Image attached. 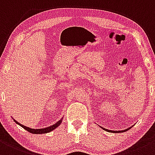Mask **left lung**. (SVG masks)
Masks as SVG:
<instances>
[{"mask_svg": "<svg viewBox=\"0 0 155 155\" xmlns=\"http://www.w3.org/2000/svg\"><path fill=\"white\" fill-rule=\"evenodd\" d=\"M130 128H128V129H127V130H121V131H112V130H107V129H104L103 128V130H106V131H109V132H112V133H123V132H125V131H127V130H129Z\"/></svg>", "mask_w": 155, "mask_h": 155, "instance_id": "8db88e82", "label": "left lung"}]
</instances>
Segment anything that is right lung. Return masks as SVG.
<instances>
[{
    "mask_svg": "<svg viewBox=\"0 0 155 155\" xmlns=\"http://www.w3.org/2000/svg\"><path fill=\"white\" fill-rule=\"evenodd\" d=\"M14 121H15V123H16V124H19V125H20V126H21L22 128H24V129H25V130L28 131L29 133H33V134H42V133L44 134V133H50V132L53 131V130H55V128L57 127H58L59 125L61 124V123L62 120L61 119L59 120L58 122L55 123V124L52 125V126H50V127H48L43 128V129H36V130L31 129V128H29V127H28L24 126V125H22L21 124H20V123H19V122H17L16 120H15V119H14Z\"/></svg>",
    "mask_w": 155,
    "mask_h": 155,
    "instance_id": "right-lung-1",
    "label": "right lung"
}]
</instances>
